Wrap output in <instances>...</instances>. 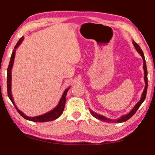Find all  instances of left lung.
Masks as SVG:
<instances>
[{"label":"left lung","instance_id":"obj_1","mask_svg":"<svg viewBox=\"0 0 155 155\" xmlns=\"http://www.w3.org/2000/svg\"><path fill=\"white\" fill-rule=\"evenodd\" d=\"M133 45H134V47L136 51L138 52V53L140 54L141 57H142L143 59V70H144V81H145V87H144V90L142 92V94H141V98L140 100V101L138 102V103L135 104V107H133L132 109V110L129 112L127 114L122 115L118 119H116V120H110L109 118H107V117L103 116V115H100L96 114V113L94 112L92 110L90 109V114L93 115L94 117H96V118L100 120H101V121H103V122H117V123H121V122H124L127 121L128 119H130L131 117L133 116V115L135 114V112L137 111V110L139 109V107L141 106V104L143 103V102L144 101V100L146 98V92H147V89H148V71H147V67H146V60H145V57H144V54H143V52L142 51V50L141 49L140 46L138 45V44L135 42V41L133 40Z\"/></svg>","mask_w":155,"mask_h":155}]
</instances>
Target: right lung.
Listing matches in <instances>:
<instances>
[{"label":"right lung","instance_id":"1","mask_svg":"<svg viewBox=\"0 0 155 155\" xmlns=\"http://www.w3.org/2000/svg\"><path fill=\"white\" fill-rule=\"evenodd\" d=\"M23 40H24V37H22V38L19 40V41H18L16 45L15 46L14 51L12 52L11 59H10L8 68H7V94H8V96L9 99L11 100L12 103L14 104V105L15 106L18 112L19 113V114L22 115L25 119L27 120H30V121H32V122H44L52 121V120H54L58 118L59 117H60V115L63 114V112H64L65 101H66V95L70 87L66 89V90L64 91V92L63 93V95L61 96V99H60V101L59 102L58 104L57 105V107H54V109H52L51 111L47 112L46 114L38 115V116H34V117L27 116V115H26L24 113L21 111L18 108L14 103V98H13V96L12 94V70L13 65H14L15 51H16V49L18 48V47L20 45V44L22 42Z\"/></svg>","mask_w":155,"mask_h":155}]
</instances>
